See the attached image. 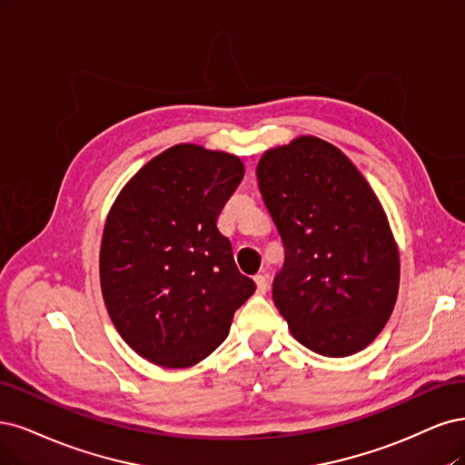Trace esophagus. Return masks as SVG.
I'll use <instances>...</instances> for the list:
<instances>
[{
    "label": "esophagus",
    "instance_id": "obj_1",
    "mask_svg": "<svg viewBox=\"0 0 465 465\" xmlns=\"http://www.w3.org/2000/svg\"><path fill=\"white\" fill-rule=\"evenodd\" d=\"M254 283H257V292L259 293H266V290H268V278H266L264 272L254 276Z\"/></svg>",
    "mask_w": 465,
    "mask_h": 465
}]
</instances>
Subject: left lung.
I'll list each match as a JSON object with an SVG mask.
<instances>
[{"mask_svg": "<svg viewBox=\"0 0 465 465\" xmlns=\"http://www.w3.org/2000/svg\"><path fill=\"white\" fill-rule=\"evenodd\" d=\"M257 179L286 251L272 299L293 338L326 357L367 348L400 286V254L377 194L317 137L264 153Z\"/></svg>", "mask_w": 465, "mask_h": 465, "instance_id": "left-lung-1", "label": "left lung"}]
</instances>
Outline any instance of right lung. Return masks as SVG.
Here are the masks:
<instances>
[{
  "instance_id": "1",
  "label": "right lung",
  "mask_w": 465,
  "mask_h": 465,
  "mask_svg": "<svg viewBox=\"0 0 465 465\" xmlns=\"http://www.w3.org/2000/svg\"><path fill=\"white\" fill-rule=\"evenodd\" d=\"M243 162L197 144L168 148L119 193L104 226L100 283L117 332L160 367L203 361L254 293L218 230Z\"/></svg>"
}]
</instances>
